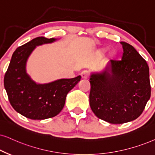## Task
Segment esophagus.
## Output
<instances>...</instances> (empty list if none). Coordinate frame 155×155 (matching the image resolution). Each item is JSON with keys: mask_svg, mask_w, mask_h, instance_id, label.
Segmentation results:
<instances>
[{"mask_svg": "<svg viewBox=\"0 0 155 155\" xmlns=\"http://www.w3.org/2000/svg\"><path fill=\"white\" fill-rule=\"evenodd\" d=\"M81 76L82 79H87V78L89 77V74H88V72L87 71H84L81 73Z\"/></svg>", "mask_w": 155, "mask_h": 155, "instance_id": "obj_1", "label": "esophagus"}]
</instances>
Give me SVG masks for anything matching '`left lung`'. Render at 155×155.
Masks as SVG:
<instances>
[{
	"mask_svg": "<svg viewBox=\"0 0 155 155\" xmlns=\"http://www.w3.org/2000/svg\"><path fill=\"white\" fill-rule=\"evenodd\" d=\"M120 61L111 60L100 73H91L89 104L98 118L111 124L133 121L142 114L151 96L146 61L126 42Z\"/></svg>",
	"mask_w": 155,
	"mask_h": 155,
	"instance_id": "1",
	"label": "left lung"
}]
</instances>
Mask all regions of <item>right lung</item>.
<instances>
[{"mask_svg": "<svg viewBox=\"0 0 155 155\" xmlns=\"http://www.w3.org/2000/svg\"><path fill=\"white\" fill-rule=\"evenodd\" d=\"M56 40L37 37L18 47L5 74L4 87L10 103L17 112L28 119L41 120L56 116L64 108L67 94L81 80L78 76L37 84L27 74V61L36 47Z\"/></svg>", "mask_w": 155, "mask_h": 155, "instance_id": "1", "label": "right lung"}]
</instances>
